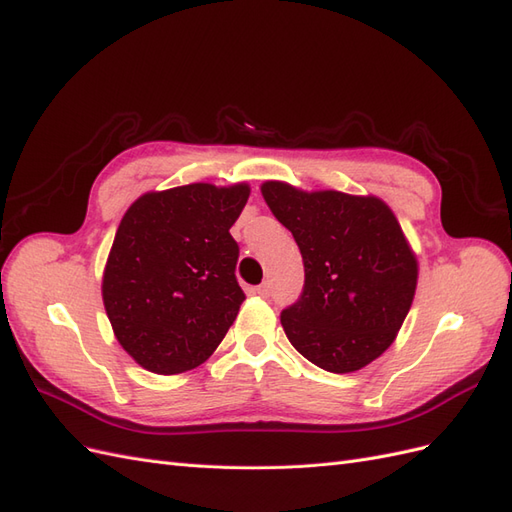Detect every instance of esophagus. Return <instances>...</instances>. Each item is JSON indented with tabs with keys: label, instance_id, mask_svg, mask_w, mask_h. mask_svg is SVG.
Instances as JSON below:
<instances>
[{
	"label": "esophagus",
	"instance_id": "1",
	"mask_svg": "<svg viewBox=\"0 0 512 512\" xmlns=\"http://www.w3.org/2000/svg\"><path fill=\"white\" fill-rule=\"evenodd\" d=\"M254 290H256L258 294H260V297H262V299H267V297H269V294H271V286H269V284H260V286H256Z\"/></svg>",
	"mask_w": 512,
	"mask_h": 512
}]
</instances>
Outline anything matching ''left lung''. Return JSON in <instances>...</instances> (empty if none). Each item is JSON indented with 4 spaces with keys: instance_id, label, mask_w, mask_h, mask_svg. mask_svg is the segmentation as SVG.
Listing matches in <instances>:
<instances>
[{
    "instance_id": "8db88e82",
    "label": "left lung",
    "mask_w": 512,
    "mask_h": 512,
    "mask_svg": "<svg viewBox=\"0 0 512 512\" xmlns=\"http://www.w3.org/2000/svg\"><path fill=\"white\" fill-rule=\"evenodd\" d=\"M297 241L305 284L282 312L290 344L331 374L369 365L393 344L416 290L418 265L393 211L376 196L260 188Z\"/></svg>"
}]
</instances>
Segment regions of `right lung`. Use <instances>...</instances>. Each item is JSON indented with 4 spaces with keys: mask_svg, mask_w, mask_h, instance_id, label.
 Returning <instances> with one entry per match:
<instances>
[{
    "mask_svg": "<svg viewBox=\"0 0 512 512\" xmlns=\"http://www.w3.org/2000/svg\"><path fill=\"white\" fill-rule=\"evenodd\" d=\"M250 188L190 183L149 192L126 211L106 260L102 299L121 348L153 374L205 363L245 294L230 226Z\"/></svg>",
    "mask_w": 512,
    "mask_h": 512,
    "instance_id": "add662e5",
    "label": "right lung"
}]
</instances>
